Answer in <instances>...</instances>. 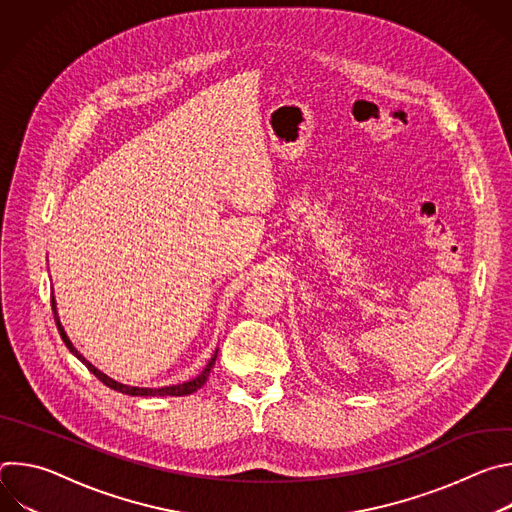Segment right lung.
<instances>
[{
    "instance_id": "1",
    "label": "right lung",
    "mask_w": 512,
    "mask_h": 512,
    "mask_svg": "<svg viewBox=\"0 0 512 512\" xmlns=\"http://www.w3.org/2000/svg\"><path fill=\"white\" fill-rule=\"evenodd\" d=\"M52 312H54V322H56V328H58V332H60V338L64 340V344H66V348L75 354L85 367L103 383V385H107L109 389H113V391H119V393H123V395H131V397H166V395H170V397H184V395H192L194 391H198L204 383H206V379H208V375H210V369L214 367V360H216V354H218V348L214 350V354H212V358L208 360V364L206 367L202 369V373L198 375V377H194V379H190V381H186V383H180V385H170V387H160V389H150V387H129V385H123V383H117L115 379H111V377H107L105 373H101L97 367H93V364L75 348L72 346V342H70V338L66 336V332H64V328H62V324H60V318H58V310H56V300H54V294H52Z\"/></svg>"
}]
</instances>
